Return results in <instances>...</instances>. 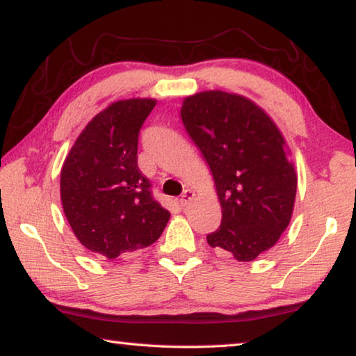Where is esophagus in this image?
Wrapping results in <instances>:
<instances>
[{"mask_svg":"<svg viewBox=\"0 0 356 356\" xmlns=\"http://www.w3.org/2000/svg\"><path fill=\"white\" fill-rule=\"evenodd\" d=\"M193 200H195V191H193V190H185L184 195L180 196L179 202H180V206H182V207H186Z\"/></svg>","mask_w":356,"mask_h":356,"instance_id":"1","label":"esophagus"}]
</instances>
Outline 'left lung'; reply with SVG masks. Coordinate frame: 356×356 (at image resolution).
Returning <instances> with one entry per match:
<instances>
[{
    "label": "left lung",
    "instance_id": "left-lung-1",
    "mask_svg": "<svg viewBox=\"0 0 356 356\" xmlns=\"http://www.w3.org/2000/svg\"><path fill=\"white\" fill-rule=\"evenodd\" d=\"M180 118L206 159L221 206L212 248L250 262L272 248L292 218L297 172L273 119L254 102L204 91L182 102Z\"/></svg>",
    "mask_w": 356,
    "mask_h": 356
}]
</instances>
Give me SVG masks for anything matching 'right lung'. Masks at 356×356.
<instances>
[{
    "mask_svg": "<svg viewBox=\"0 0 356 356\" xmlns=\"http://www.w3.org/2000/svg\"><path fill=\"white\" fill-rule=\"evenodd\" d=\"M155 104L113 102L83 129L64 160V215L80 243L97 257H127L152 245L171 216L138 168V135Z\"/></svg>",
    "mask_w": 356,
    "mask_h": 356,
    "instance_id": "right-lung-1",
    "label": "right lung"
}]
</instances>
